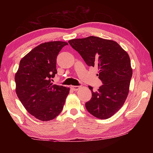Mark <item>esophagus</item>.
<instances>
[{"instance_id": "34e87169", "label": "esophagus", "mask_w": 153, "mask_h": 153, "mask_svg": "<svg viewBox=\"0 0 153 153\" xmlns=\"http://www.w3.org/2000/svg\"><path fill=\"white\" fill-rule=\"evenodd\" d=\"M80 86H71V88L74 90V91H77V90H78L79 89H80Z\"/></svg>"}]
</instances>
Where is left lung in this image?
Here are the masks:
<instances>
[{"label":"left lung","instance_id":"left-lung-1","mask_svg":"<svg viewBox=\"0 0 153 153\" xmlns=\"http://www.w3.org/2000/svg\"><path fill=\"white\" fill-rule=\"evenodd\" d=\"M88 66L97 67L98 78L103 83L86 103L87 111L97 118L105 120L122 107L129 91L132 69L128 53L115 41L89 36L69 40Z\"/></svg>","mask_w":153,"mask_h":153}]
</instances>
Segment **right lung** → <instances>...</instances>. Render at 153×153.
Here are the masks:
<instances>
[{
	"mask_svg": "<svg viewBox=\"0 0 153 153\" xmlns=\"http://www.w3.org/2000/svg\"><path fill=\"white\" fill-rule=\"evenodd\" d=\"M66 42L40 44L20 61L15 76L16 94L27 112L38 120L55 119L63 109L69 88L52 83L57 74L56 56Z\"/></svg>",
	"mask_w": 153,
	"mask_h": 153,
	"instance_id": "right-lung-1",
	"label": "right lung"
}]
</instances>
